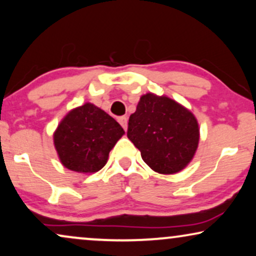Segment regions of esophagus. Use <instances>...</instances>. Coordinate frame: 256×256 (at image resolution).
<instances>
[{"mask_svg": "<svg viewBox=\"0 0 256 256\" xmlns=\"http://www.w3.org/2000/svg\"><path fill=\"white\" fill-rule=\"evenodd\" d=\"M118 121L120 122V124L122 126V128L124 129V130H127V126H128V118L127 116H120L118 118Z\"/></svg>", "mask_w": 256, "mask_h": 256, "instance_id": "34e87169", "label": "esophagus"}]
</instances>
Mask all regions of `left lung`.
<instances>
[{
  "mask_svg": "<svg viewBox=\"0 0 256 256\" xmlns=\"http://www.w3.org/2000/svg\"><path fill=\"white\" fill-rule=\"evenodd\" d=\"M127 136L154 171L170 174L190 163L198 146L199 128L186 108L148 93L129 118Z\"/></svg>",
  "mask_w": 256,
  "mask_h": 256,
  "instance_id": "obj_1",
  "label": "left lung"
}]
</instances>
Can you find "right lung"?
<instances>
[{
    "instance_id": "obj_1",
    "label": "right lung",
    "mask_w": 256,
    "mask_h": 256,
    "mask_svg": "<svg viewBox=\"0 0 256 256\" xmlns=\"http://www.w3.org/2000/svg\"><path fill=\"white\" fill-rule=\"evenodd\" d=\"M124 130L106 112L85 104L70 112L54 132V146L62 166L82 174L96 172Z\"/></svg>"
}]
</instances>
